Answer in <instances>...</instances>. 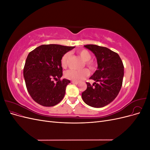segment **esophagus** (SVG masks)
I'll use <instances>...</instances> for the list:
<instances>
[{"label":"esophagus","instance_id":"obj_1","mask_svg":"<svg viewBox=\"0 0 150 150\" xmlns=\"http://www.w3.org/2000/svg\"><path fill=\"white\" fill-rule=\"evenodd\" d=\"M71 83H72V84H78L79 83H78V82H76V81H71Z\"/></svg>","mask_w":150,"mask_h":150}]
</instances>
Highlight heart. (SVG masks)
Listing matches in <instances>:
<instances>
[{"mask_svg": "<svg viewBox=\"0 0 150 150\" xmlns=\"http://www.w3.org/2000/svg\"><path fill=\"white\" fill-rule=\"evenodd\" d=\"M78 53L81 58L84 61V65L86 67H88L89 69H94L95 67H96V64H95V63L93 61L90 60L91 59V54L88 50H80V51L78 52ZM68 57H69V54L68 53H66L62 56L61 59V65L62 67H66L67 66ZM88 72L85 69L81 70L69 69L67 70L64 74L66 78L73 81H76V82H79V81L83 80L86 76H88Z\"/></svg>", "mask_w": 150, "mask_h": 150, "instance_id": "b5f03b06", "label": "heart"}]
</instances>
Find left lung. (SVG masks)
I'll return each mask as SVG.
<instances>
[{
	"mask_svg": "<svg viewBox=\"0 0 150 150\" xmlns=\"http://www.w3.org/2000/svg\"><path fill=\"white\" fill-rule=\"evenodd\" d=\"M96 57L98 68L89 79L95 82L86 83L87 89L82 93V98L88 105L102 108L116 98L121 88L124 76V66L120 56L110 49L94 44L84 46Z\"/></svg>",
	"mask_w": 150,
	"mask_h": 150,
	"instance_id": "obj_1",
	"label": "left lung"
}]
</instances>
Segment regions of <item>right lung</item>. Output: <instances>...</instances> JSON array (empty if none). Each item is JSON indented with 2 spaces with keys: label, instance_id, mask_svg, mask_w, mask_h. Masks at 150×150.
Masks as SVG:
<instances>
[{
  "label": "right lung",
  "instance_id": "obj_1",
  "mask_svg": "<svg viewBox=\"0 0 150 150\" xmlns=\"http://www.w3.org/2000/svg\"><path fill=\"white\" fill-rule=\"evenodd\" d=\"M75 47L58 44L41 45L29 52L24 68V78L31 98L43 106H54L64 98L70 81L63 79L61 59ZM53 79L58 80L54 83Z\"/></svg>",
  "mask_w": 150,
  "mask_h": 150
}]
</instances>
